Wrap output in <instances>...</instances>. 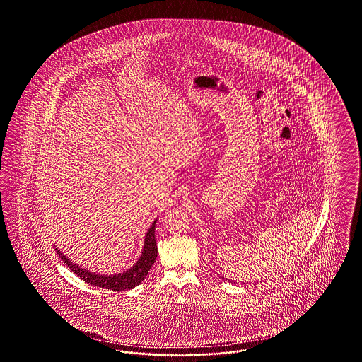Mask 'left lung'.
Returning <instances> with one entry per match:
<instances>
[{"label": "left lung", "mask_w": 362, "mask_h": 362, "mask_svg": "<svg viewBox=\"0 0 362 362\" xmlns=\"http://www.w3.org/2000/svg\"><path fill=\"white\" fill-rule=\"evenodd\" d=\"M226 280H228V281H230V280H229V279H226Z\"/></svg>", "instance_id": "obj_1"}]
</instances>
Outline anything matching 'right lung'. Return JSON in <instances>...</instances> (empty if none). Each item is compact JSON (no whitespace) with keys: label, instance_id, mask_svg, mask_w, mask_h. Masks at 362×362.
Instances as JSON below:
<instances>
[{"label":"right lung","instance_id":"1","mask_svg":"<svg viewBox=\"0 0 362 362\" xmlns=\"http://www.w3.org/2000/svg\"><path fill=\"white\" fill-rule=\"evenodd\" d=\"M158 221V219H156ZM156 221L152 222L151 228L145 234L144 247L141 250V256L137 260V262L133 264V267L127 269L122 274L117 275H102L97 272L87 271L82 268L81 265L75 264L70 260L69 257L64 256L63 252L57 249V253L60 256V259L66 262V265L73 271L74 274L79 276L87 284H91L94 287H101L105 289H112V291H128V289L134 288L144 280L149 269L155 264L158 259V246H156V238H155V226Z\"/></svg>","mask_w":362,"mask_h":362}]
</instances>
